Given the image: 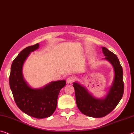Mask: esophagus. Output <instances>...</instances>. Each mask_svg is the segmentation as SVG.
Here are the masks:
<instances>
[{
  "label": "esophagus",
  "mask_w": 134,
  "mask_h": 134,
  "mask_svg": "<svg viewBox=\"0 0 134 134\" xmlns=\"http://www.w3.org/2000/svg\"><path fill=\"white\" fill-rule=\"evenodd\" d=\"M75 78L74 76H69V77H68L67 79V84H71L72 83L75 81Z\"/></svg>",
  "instance_id": "34e87169"
}]
</instances>
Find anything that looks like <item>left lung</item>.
I'll use <instances>...</instances> for the list:
<instances>
[{"label":"left lung","mask_w":134,"mask_h":134,"mask_svg":"<svg viewBox=\"0 0 134 134\" xmlns=\"http://www.w3.org/2000/svg\"><path fill=\"white\" fill-rule=\"evenodd\" d=\"M102 50L104 59L112 65L114 72L113 81L105 98H95L82 85L73 83L78 109L85 115L96 118H103L113 111L122 99L124 91L123 69L118 57L105 47H102Z\"/></svg>","instance_id":"1"}]
</instances>
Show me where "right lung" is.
<instances>
[{
  "mask_svg": "<svg viewBox=\"0 0 134 134\" xmlns=\"http://www.w3.org/2000/svg\"><path fill=\"white\" fill-rule=\"evenodd\" d=\"M39 48V43L25 48L13 61L10 68L9 85L14 100L21 111L33 118L43 119L54 113L59 93L66 82L65 80L53 81L37 89L29 85L23 76V65L30 53Z\"/></svg>",
  "mask_w": 134,
  "mask_h": 134,
  "instance_id": "add662e5",
  "label": "right lung"
}]
</instances>
